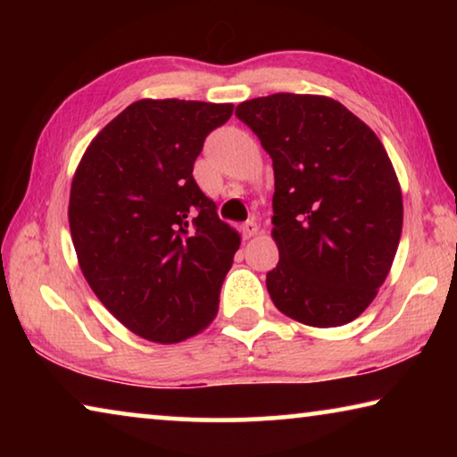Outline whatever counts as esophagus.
I'll use <instances>...</instances> for the list:
<instances>
[{
	"label": "esophagus",
	"instance_id": "1",
	"mask_svg": "<svg viewBox=\"0 0 457 457\" xmlns=\"http://www.w3.org/2000/svg\"><path fill=\"white\" fill-rule=\"evenodd\" d=\"M258 223L256 221H245L244 226H242V236H244V239H250V237H253L258 234Z\"/></svg>",
	"mask_w": 457,
	"mask_h": 457
}]
</instances>
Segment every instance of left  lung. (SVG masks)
<instances>
[{
	"mask_svg": "<svg viewBox=\"0 0 457 457\" xmlns=\"http://www.w3.org/2000/svg\"><path fill=\"white\" fill-rule=\"evenodd\" d=\"M236 117L272 157V239L266 286L278 311L306 327H343L367 311L395 260L403 195L383 143L338 100L260 96Z\"/></svg>",
	"mask_w": 457,
	"mask_h": 457,
	"instance_id": "left-lung-1",
	"label": "left lung"
}]
</instances>
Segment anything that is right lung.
<instances>
[{"label": "right lung", "instance_id": "right-lung-1", "mask_svg": "<svg viewBox=\"0 0 457 457\" xmlns=\"http://www.w3.org/2000/svg\"><path fill=\"white\" fill-rule=\"evenodd\" d=\"M234 104L143 98L92 138L68 204L79 266L137 337L181 343L218 314L239 234L193 179L205 137Z\"/></svg>", "mask_w": 457, "mask_h": 457}]
</instances>
